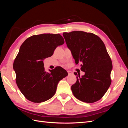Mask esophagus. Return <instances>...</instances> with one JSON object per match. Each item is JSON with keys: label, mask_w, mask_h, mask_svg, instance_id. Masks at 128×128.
Wrapping results in <instances>:
<instances>
[{"label": "esophagus", "mask_w": 128, "mask_h": 128, "mask_svg": "<svg viewBox=\"0 0 128 128\" xmlns=\"http://www.w3.org/2000/svg\"><path fill=\"white\" fill-rule=\"evenodd\" d=\"M67 72H68V75H72L73 74V72L72 71H70V70H68Z\"/></svg>", "instance_id": "34e87169"}]
</instances>
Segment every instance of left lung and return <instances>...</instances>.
<instances>
[{
    "label": "left lung",
    "mask_w": 128,
    "mask_h": 128,
    "mask_svg": "<svg viewBox=\"0 0 128 128\" xmlns=\"http://www.w3.org/2000/svg\"><path fill=\"white\" fill-rule=\"evenodd\" d=\"M62 34L75 64H80V70L85 72L81 77H76V82L71 87L74 96L85 102L98 101L111 84L113 66L105 45L92 33L75 31Z\"/></svg>",
    "instance_id": "1"
}]
</instances>
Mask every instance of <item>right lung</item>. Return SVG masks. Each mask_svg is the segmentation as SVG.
Segmentation results:
<instances>
[{
  "mask_svg": "<svg viewBox=\"0 0 128 128\" xmlns=\"http://www.w3.org/2000/svg\"><path fill=\"white\" fill-rule=\"evenodd\" d=\"M60 34H43L29 37L23 42L13 64L16 83L29 101L40 103L55 94L59 81L68 75L61 67L45 70L43 61L51 56L58 46L64 44Z\"/></svg>",
  "mask_w": 128,
  "mask_h": 128,
  "instance_id": "add662e5",
  "label": "right lung"
}]
</instances>
